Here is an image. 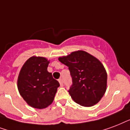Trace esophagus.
Segmentation results:
<instances>
[{"label": "esophagus", "mask_w": 130, "mask_h": 130, "mask_svg": "<svg viewBox=\"0 0 130 130\" xmlns=\"http://www.w3.org/2000/svg\"><path fill=\"white\" fill-rule=\"evenodd\" d=\"M58 81H59V83H60V84L61 86H63V85H64V82H63V80H62V79H59Z\"/></svg>", "instance_id": "esophagus-1"}]
</instances>
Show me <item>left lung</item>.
Masks as SVG:
<instances>
[{"mask_svg": "<svg viewBox=\"0 0 130 130\" xmlns=\"http://www.w3.org/2000/svg\"><path fill=\"white\" fill-rule=\"evenodd\" d=\"M58 60L70 70L72 84L68 92L72 100L87 107L97 104L107 83V74L100 61L84 51H74Z\"/></svg>", "mask_w": 130, "mask_h": 130, "instance_id": "obj_1", "label": "left lung"}]
</instances>
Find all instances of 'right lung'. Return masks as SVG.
Segmentation results:
<instances>
[{
    "mask_svg": "<svg viewBox=\"0 0 130 130\" xmlns=\"http://www.w3.org/2000/svg\"><path fill=\"white\" fill-rule=\"evenodd\" d=\"M49 61L43 57H31L24 63L18 79L20 95L27 104L42 109L54 101L60 83L47 71Z\"/></svg>",
    "mask_w": 130,
    "mask_h": 130,
    "instance_id": "right-lung-1",
    "label": "right lung"
}]
</instances>
